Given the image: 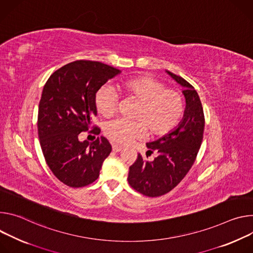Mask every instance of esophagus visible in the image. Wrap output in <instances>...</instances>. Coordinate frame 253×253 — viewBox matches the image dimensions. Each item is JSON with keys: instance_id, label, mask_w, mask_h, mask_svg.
Segmentation results:
<instances>
[{"instance_id": "34e87169", "label": "esophagus", "mask_w": 253, "mask_h": 253, "mask_svg": "<svg viewBox=\"0 0 253 253\" xmlns=\"http://www.w3.org/2000/svg\"><path fill=\"white\" fill-rule=\"evenodd\" d=\"M123 150V148L121 147V146H119V145H116V144H112V151L114 152H116V153H119V152H121Z\"/></svg>"}]
</instances>
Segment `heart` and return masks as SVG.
<instances>
[{
  "mask_svg": "<svg viewBox=\"0 0 253 253\" xmlns=\"http://www.w3.org/2000/svg\"><path fill=\"white\" fill-rule=\"evenodd\" d=\"M119 90L125 98L136 101L138 106L133 115L135 122L115 120L106 125L105 135L118 144L141 138L147 129L152 135H165L183 116L182 95L174 89L165 88L164 83L153 76L139 75L126 79L120 84ZM117 103V94L107 86L100 87L94 96L96 110L103 118L114 116Z\"/></svg>",
  "mask_w": 253,
  "mask_h": 253,
  "instance_id": "heart-1",
  "label": "heart"
}]
</instances>
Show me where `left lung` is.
Listing matches in <instances>:
<instances>
[{
  "mask_svg": "<svg viewBox=\"0 0 253 253\" xmlns=\"http://www.w3.org/2000/svg\"><path fill=\"white\" fill-rule=\"evenodd\" d=\"M166 72L184 87L182 92L186 108L178 126L147 144L148 152H156L158 156L149 162L138 154L129 167L128 184L149 197L170 192L184 179L197 157L205 126L203 107L197 91L184 78L168 70Z\"/></svg>",
  "mask_w": 253,
  "mask_h": 253,
  "instance_id": "8db88e82",
  "label": "left lung"
}]
</instances>
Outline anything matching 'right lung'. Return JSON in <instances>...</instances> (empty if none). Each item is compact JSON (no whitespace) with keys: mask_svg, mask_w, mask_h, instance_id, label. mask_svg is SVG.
I'll use <instances>...</instances> for the list:
<instances>
[{"mask_svg":"<svg viewBox=\"0 0 253 253\" xmlns=\"http://www.w3.org/2000/svg\"><path fill=\"white\" fill-rule=\"evenodd\" d=\"M121 70L97 61L77 60L56 70L44 85L38 109V135L45 161L65 185L80 188L99 176L111 146L103 136L79 141L97 115V90ZM89 132L98 134L95 126Z\"/></svg>","mask_w":253,"mask_h":253,"instance_id":"obj_1","label":"right lung"}]
</instances>
